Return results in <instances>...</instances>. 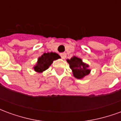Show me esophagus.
<instances>
[{
	"label": "esophagus",
	"mask_w": 121,
	"mask_h": 121,
	"mask_svg": "<svg viewBox=\"0 0 121 121\" xmlns=\"http://www.w3.org/2000/svg\"><path fill=\"white\" fill-rule=\"evenodd\" d=\"M60 56H61V58H62V59H65V58L66 57H67V54H66V53H61V54H60Z\"/></svg>",
	"instance_id": "1"
}]
</instances>
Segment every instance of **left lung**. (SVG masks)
<instances>
[{
  "label": "left lung",
  "instance_id": "8db88e82",
  "mask_svg": "<svg viewBox=\"0 0 121 121\" xmlns=\"http://www.w3.org/2000/svg\"><path fill=\"white\" fill-rule=\"evenodd\" d=\"M67 61L69 64L74 77L76 78L83 79L91 73V70L89 69V65L83 62L81 58L73 56L70 60L67 59Z\"/></svg>",
  "mask_w": 121,
  "mask_h": 121
}]
</instances>
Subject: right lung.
<instances>
[{"label":"right lung","mask_w":121,"mask_h":121,"mask_svg":"<svg viewBox=\"0 0 121 121\" xmlns=\"http://www.w3.org/2000/svg\"><path fill=\"white\" fill-rule=\"evenodd\" d=\"M61 57L56 52L44 53L41 56L37 59V63L34 66V70L36 73H41L43 71H46L53 63V61L56 60Z\"/></svg>","instance_id":"add662e5"}]
</instances>
